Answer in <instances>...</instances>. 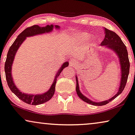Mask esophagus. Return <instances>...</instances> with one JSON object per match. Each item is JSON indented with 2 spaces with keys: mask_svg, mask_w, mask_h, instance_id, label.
<instances>
[{
  "mask_svg": "<svg viewBox=\"0 0 135 135\" xmlns=\"http://www.w3.org/2000/svg\"><path fill=\"white\" fill-rule=\"evenodd\" d=\"M76 65V62H75V60H71L70 61V66H75Z\"/></svg>",
  "mask_w": 135,
  "mask_h": 135,
  "instance_id": "1",
  "label": "esophagus"
}]
</instances>
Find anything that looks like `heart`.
<instances>
[{
	"label": "heart",
	"instance_id": "b5f03b06",
	"mask_svg": "<svg viewBox=\"0 0 135 135\" xmlns=\"http://www.w3.org/2000/svg\"><path fill=\"white\" fill-rule=\"evenodd\" d=\"M90 38V35L88 33H83L81 35V39L83 40H86V39H88Z\"/></svg>",
	"mask_w": 135,
	"mask_h": 135
}]
</instances>
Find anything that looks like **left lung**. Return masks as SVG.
Wrapping results in <instances>:
<instances>
[{
    "mask_svg": "<svg viewBox=\"0 0 135 135\" xmlns=\"http://www.w3.org/2000/svg\"><path fill=\"white\" fill-rule=\"evenodd\" d=\"M105 37L103 41L100 44V45L105 48L110 49L113 50L115 53L116 55L118 58V60L120 62V70H121V78L120 86L118 87L117 93L114 95L113 97L105 101H102L100 102H96L92 101L84 95L81 93L79 88V84H78V80L77 77V75H76V91L77 93L78 96L80 97V99L89 103L90 105H93L95 106H102L107 105L109 102L114 100L116 97H117L119 95H120L123 91L124 87H125L126 83H127L129 71V62L128 59V54L127 49L126 46L120 37L114 32L105 28Z\"/></svg>",
    "mask_w": 135,
    "mask_h": 135,
    "instance_id": "8db88e82",
    "label": "left lung"
}]
</instances>
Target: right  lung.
Masks as SVG:
<instances>
[{"instance_id":"1","label":"right lung","mask_w":135,"mask_h":135,"mask_svg":"<svg viewBox=\"0 0 135 135\" xmlns=\"http://www.w3.org/2000/svg\"><path fill=\"white\" fill-rule=\"evenodd\" d=\"M54 28H55L57 30L60 29V27L59 25H47L45 27H40L38 25H35L33 26L28 27L26 29L23 30L22 33H20L17 36V38L15 39L12 45L10 47L8 51V54L7 55V59L5 63V73H6V77L7 82L8 86L12 91L22 101L25 103L29 104V105H38L40 104L44 103L50 100L52 97L54 96L55 90V85L57 82L58 76L60 75V73L63 70L66 66H69V62H65L62 64L61 67L58 70V71L56 73V75L54 78V81L51 85L50 88L47 91L41 94H30V93H25L22 92L17 87L13 81L12 75V67L13 60H14L15 56L19 49L20 45L25 40L27 37H33L35 35H40V34L48 33L52 32L54 30Z\"/></svg>"}]
</instances>
